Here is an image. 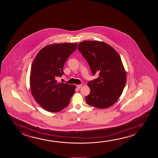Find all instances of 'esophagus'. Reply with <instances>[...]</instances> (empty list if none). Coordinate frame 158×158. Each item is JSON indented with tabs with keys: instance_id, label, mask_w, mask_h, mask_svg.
<instances>
[{
	"instance_id": "obj_1",
	"label": "esophagus",
	"mask_w": 158,
	"mask_h": 158,
	"mask_svg": "<svg viewBox=\"0 0 158 158\" xmlns=\"http://www.w3.org/2000/svg\"><path fill=\"white\" fill-rule=\"evenodd\" d=\"M77 87H78V89H80L81 87H82V85L80 84V85H77Z\"/></svg>"
}]
</instances>
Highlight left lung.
<instances>
[{"label": "left lung", "instance_id": "left-lung-1", "mask_svg": "<svg viewBox=\"0 0 158 158\" xmlns=\"http://www.w3.org/2000/svg\"><path fill=\"white\" fill-rule=\"evenodd\" d=\"M78 49L89 64L92 73L99 77L88 82L91 92L85 97L87 104L98 108L112 106L123 92L126 73L117 51L107 44L84 41Z\"/></svg>", "mask_w": 158, "mask_h": 158}]
</instances>
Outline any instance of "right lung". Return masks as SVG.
Segmentation results:
<instances>
[{"label": "right lung", "mask_w": 158, "mask_h": 158, "mask_svg": "<svg viewBox=\"0 0 158 158\" xmlns=\"http://www.w3.org/2000/svg\"><path fill=\"white\" fill-rule=\"evenodd\" d=\"M77 43L53 44L43 48L33 61L31 70V93L38 104L47 111L58 112L69 104L76 86L56 79L64 74L63 67Z\"/></svg>", "instance_id": "obj_1"}]
</instances>
